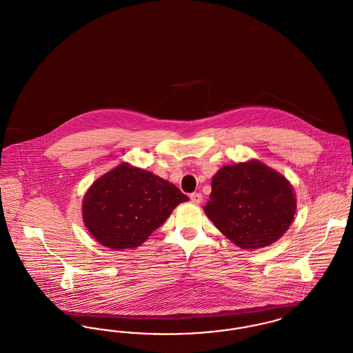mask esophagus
Returning a JSON list of instances; mask_svg holds the SVG:
<instances>
[{"instance_id":"obj_1","label":"esophagus","mask_w":353,"mask_h":353,"mask_svg":"<svg viewBox=\"0 0 353 353\" xmlns=\"http://www.w3.org/2000/svg\"><path fill=\"white\" fill-rule=\"evenodd\" d=\"M190 201L193 202V203H201V193H192V194H190Z\"/></svg>"}]
</instances>
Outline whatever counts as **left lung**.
<instances>
[{
    "label": "left lung",
    "instance_id": "obj_1",
    "mask_svg": "<svg viewBox=\"0 0 353 353\" xmlns=\"http://www.w3.org/2000/svg\"><path fill=\"white\" fill-rule=\"evenodd\" d=\"M203 212L235 246L256 250L276 242L296 213V194L282 173L259 160L223 165L212 179Z\"/></svg>",
    "mask_w": 353,
    "mask_h": 353
}]
</instances>
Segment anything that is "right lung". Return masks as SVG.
Returning <instances> with one entry per match:
<instances>
[{
    "label": "right lung",
    "mask_w": 353,
    "mask_h": 353,
    "mask_svg": "<svg viewBox=\"0 0 353 353\" xmlns=\"http://www.w3.org/2000/svg\"><path fill=\"white\" fill-rule=\"evenodd\" d=\"M176 185L150 170L121 163L97 179L84 194V226L101 245L136 249L188 201Z\"/></svg>",
    "instance_id": "add662e5"
}]
</instances>
